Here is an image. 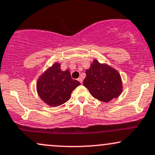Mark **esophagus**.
I'll return each mask as SVG.
<instances>
[{
  "instance_id": "1",
  "label": "esophagus",
  "mask_w": 155,
  "mask_h": 155,
  "mask_svg": "<svg viewBox=\"0 0 155 155\" xmlns=\"http://www.w3.org/2000/svg\"><path fill=\"white\" fill-rule=\"evenodd\" d=\"M78 81H79L81 84L83 83V79H82V78H81V77H79V79H78Z\"/></svg>"
}]
</instances>
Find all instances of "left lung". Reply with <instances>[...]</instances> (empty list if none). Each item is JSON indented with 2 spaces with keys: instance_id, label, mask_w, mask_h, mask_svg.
I'll list each match as a JSON object with an SVG mask.
<instances>
[{
  "instance_id": "8db88e82",
  "label": "left lung",
  "mask_w": 155,
  "mask_h": 155,
  "mask_svg": "<svg viewBox=\"0 0 155 155\" xmlns=\"http://www.w3.org/2000/svg\"><path fill=\"white\" fill-rule=\"evenodd\" d=\"M83 85L90 94L100 101L108 102L118 97L122 92V81L120 74L106 64L94 60L90 68L86 70Z\"/></svg>"
}]
</instances>
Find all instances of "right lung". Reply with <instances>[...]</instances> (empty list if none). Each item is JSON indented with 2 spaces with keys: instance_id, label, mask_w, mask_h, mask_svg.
Wrapping results in <instances>:
<instances>
[{
  "instance_id": "add662e5",
  "label": "right lung",
  "mask_w": 155,
  "mask_h": 155,
  "mask_svg": "<svg viewBox=\"0 0 155 155\" xmlns=\"http://www.w3.org/2000/svg\"><path fill=\"white\" fill-rule=\"evenodd\" d=\"M80 83L73 79L69 71H63L55 63L39 78L37 90L40 97L48 105L59 106L69 100L71 94Z\"/></svg>"
}]
</instances>
